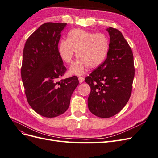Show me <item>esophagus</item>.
I'll return each mask as SVG.
<instances>
[{"label":"esophagus","instance_id":"1","mask_svg":"<svg viewBox=\"0 0 158 158\" xmlns=\"http://www.w3.org/2000/svg\"><path fill=\"white\" fill-rule=\"evenodd\" d=\"M78 79H79V82L80 84H81L85 81V79L83 77H79Z\"/></svg>","mask_w":158,"mask_h":158}]
</instances>
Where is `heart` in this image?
Instances as JSON below:
<instances>
[{
    "instance_id": "b5f03b06",
    "label": "heart",
    "mask_w": 158,
    "mask_h": 158,
    "mask_svg": "<svg viewBox=\"0 0 158 158\" xmlns=\"http://www.w3.org/2000/svg\"><path fill=\"white\" fill-rule=\"evenodd\" d=\"M108 50L109 40L105 35L81 28L70 30L67 40H61L58 46L60 58L67 64L72 63L76 52L78 58L69 69V73L75 75H83L87 68L94 69L99 66Z\"/></svg>"
}]
</instances>
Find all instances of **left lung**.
<instances>
[{
    "instance_id": "1",
    "label": "left lung",
    "mask_w": 158,
    "mask_h": 158,
    "mask_svg": "<svg viewBox=\"0 0 158 158\" xmlns=\"http://www.w3.org/2000/svg\"><path fill=\"white\" fill-rule=\"evenodd\" d=\"M106 31L110 36L106 59L85 78L91 88L88 108L101 118L112 117L126 105L135 71L132 51L121 32L112 27Z\"/></svg>"
}]
</instances>
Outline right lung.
Here are the masks:
<instances>
[{"label":"right lung","mask_w":158,"mask_h":158,"mask_svg":"<svg viewBox=\"0 0 158 158\" xmlns=\"http://www.w3.org/2000/svg\"><path fill=\"white\" fill-rule=\"evenodd\" d=\"M66 24H42L24 48L21 77L26 98L33 110L45 118L64 113L79 85L76 76L57 81L66 70L58 52L60 33Z\"/></svg>","instance_id":"obj_1"}]
</instances>
